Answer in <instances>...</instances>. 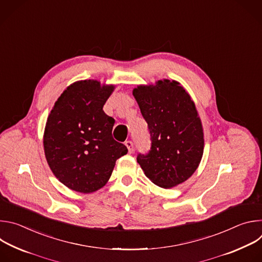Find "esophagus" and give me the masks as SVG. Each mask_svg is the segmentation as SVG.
<instances>
[{"label":"esophagus","instance_id":"obj_1","mask_svg":"<svg viewBox=\"0 0 262 262\" xmlns=\"http://www.w3.org/2000/svg\"><path fill=\"white\" fill-rule=\"evenodd\" d=\"M125 146L127 147L129 154H132L134 151V143L132 141H126L125 142Z\"/></svg>","mask_w":262,"mask_h":262}]
</instances>
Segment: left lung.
Segmentation results:
<instances>
[{
  "label": "left lung",
  "instance_id": "8db88e82",
  "mask_svg": "<svg viewBox=\"0 0 262 262\" xmlns=\"http://www.w3.org/2000/svg\"><path fill=\"white\" fill-rule=\"evenodd\" d=\"M151 137L137 161L155 184L171 189L197 170L204 148L203 126L190 94L176 81L160 80L133 90Z\"/></svg>",
  "mask_w": 262,
  "mask_h": 262
}]
</instances>
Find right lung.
<instances>
[{
  "instance_id": "obj_1",
  "label": "right lung",
  "mask_w": 262,
  "mask_h": 262,
  "mask_svg": "<svg viewBox=\"0 0 262 262\" xmlns=\"http://www.w3.org/2000/svg\"><path fill=\"white\" fill-rule=\"evenodd\" d=\"M115 89L96 80L68 86L48 117L43 148L47 162L68 189L89 194L108 181L127 148L113 139L115 120L102 107Z\"/></svg>"
}]
</instances>
